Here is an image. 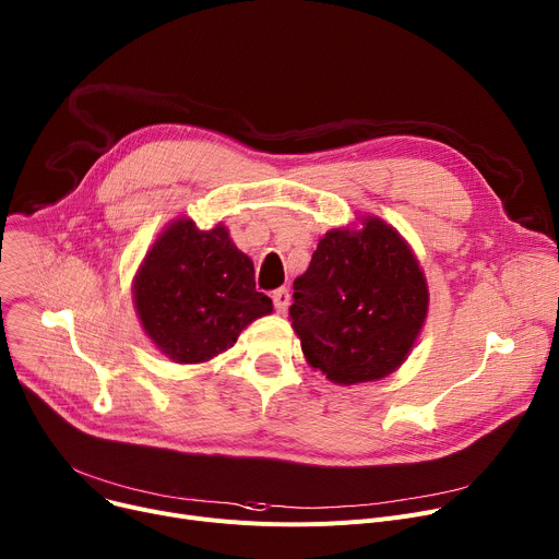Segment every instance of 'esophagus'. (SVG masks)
<instances>
[{
    "mask_svg": "<svg viewBox=\"0 0 559 559\" xmlns=\"http://www.w3.org/2000/svg\"><path fill=\"white\" fill-rule=\"evenodd\" d=\"M272 301H274V308H276V312H285L287 310V306H289V289L287 287H281V289H276L274 294H272Z\"/></svg>",
    "mask_w": 559,
    "mask_h": 559,
    "instance_id": "obj_1",
    "label": "esophagus"
}]
</instances>
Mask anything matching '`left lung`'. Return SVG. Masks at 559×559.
<instances>
[{
    "label": "left lung",
    "mask_w": 559,
    "mask_h": 559,
    "mask_svg": "<svg viewBox=\"0 0 559 559\" xmlns=\"http://www.w3.org/2000/svg\"><path fill=\"white\" fill-rule=\"evenodd\" d=\"M429 292L395 229L366 217L359 231L319 240L294 281L292 328L312 368L337 384L380 380L406 359L425 323Z\"/></svg>",
    "instance_id": "1"
}]
</instances>
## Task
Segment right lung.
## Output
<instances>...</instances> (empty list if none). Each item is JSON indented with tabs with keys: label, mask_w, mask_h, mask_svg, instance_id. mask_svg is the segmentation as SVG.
<instances>
[{
	"label": "right lung",
	"mask_w": 559,
	"mask_h": 559,
	"mask_svg": "<svg viewBox=\"0 0 559 559\" xmlns=\"http://www.w3.org/2000/svg\"><path fill=\"white\" fill-rule=\"evenodd\" d=\"M134 304L147 337L179 364L225 353L242 328L272 312L270 296L255 289L251 258L229 231H200L191 219L175 222L147 251Z\"/></svg>",
	"instance_id": "right-lung-1"
}]
</instances>
